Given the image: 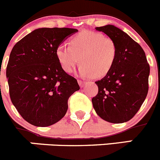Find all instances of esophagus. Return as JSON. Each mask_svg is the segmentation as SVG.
<instances>
[{
  "label": "esophagus",
  "instance_id": "34e87169",
  "mask_svg": "<svg viewBox=\"0 0 160 160\" xmlns=\"http://www.w3.org/2000/svg\"><path fill=\"white\" fill-rule=\"evenodd\" d=\"M78 84H79L80 87H82H82H84V85H85V82H84V81H82L81 79H78Z\"/></svg>",
  "mask_w": 160,
  "mask_h": 160
}]
</instances>
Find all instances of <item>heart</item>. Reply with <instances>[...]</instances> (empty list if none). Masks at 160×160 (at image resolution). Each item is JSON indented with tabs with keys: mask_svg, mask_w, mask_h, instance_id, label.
Returning a JSON list of instances; mask_svg holds the SVG:
<instances>
[{
	"mask_svg": "<svg viewBox=\"0 0 160 160\" xmlns=\"http://www.w3.org/2000/svg\"><path fill=\"white\" fill-rule=\"evenodd\" d=\"M56 54L62 68L68 73L73 72L81 61V75L99 78L107 75L113 68L118 56V47L112 38L102 33L83 31L71 39L70 45L58 46Z\"/></svg>",
	"mask_w": 160,
	"mask_h": 160,
	"instance_id": "1",
	"label": "heart"
}]
</instances>
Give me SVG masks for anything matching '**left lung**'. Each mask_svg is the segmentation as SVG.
Instances as JSON below:
<instances>
[{
  "label": "left lung",
  "instance_id": "left-lung-1",
  "mask_svg": "<svg viewBox=\"0 0 160 160\" xmlns=\"http://www.w3.org/2000/svg\"><path fill=\"white\" fill-rule=\"evenodd\" d=\"M115 41L118 56L111 70L96 82L99 91L92 99L96 113L113 124L130 121L148 91L150 68L145 51L127 33L112 25L96 27Z\"/></svg>",
  "mask_w": 160,
  "mask_h": 160
}]
</instances>
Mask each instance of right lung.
<instances>
[{"label": "right lung", "instance_id": "obj_1", "mask_svg": "<svg viewBox=\"0 0 160 160\" xmlns=\"http://www.w3.org/2000/svg\"><path fill=\"white\" fill-rule=\"evenodd\" d=\"M76 28H41L18 41L9 57L6 76L11 100L22 118L37 127L65 115L69 97L79 90L76 78L61 67L56 50Z\"/></svg>", "mask_w": 160, "mask_h": 160}]
</instances>
